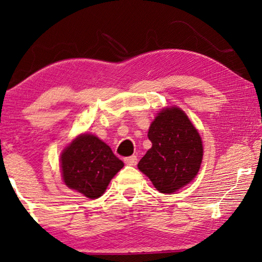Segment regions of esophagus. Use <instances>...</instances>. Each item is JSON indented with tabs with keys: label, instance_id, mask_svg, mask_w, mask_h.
<instances>
[{
	"label": "esophagus",
	"instance_id": "1",
	"mask_svg": "<svg viewBox=\"0 0 262 262\" xmlns=\"http://www.w3.org/2000/svg\"><path fill=\"white\" fill-rule=\"evenodd\" d=\"M123 162H125V164H127V165L134 166L137 163V158H136V156H129V157L123 158Z\"/></svg>",
	"mask_w": 262,
	"mask_h": 262
}]
</instances>
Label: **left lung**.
Wrapping results in <instances>:
<instances>
[{
  "instance_id": "1",
  "label": "left lung",
  "mask_w": 262,
  "mask_h": 262,
  "mask_svg": "<svg viewBox=\"0 0 262 262\" xmlns=\"http://www.w3.org/2000/svg\"><path fill=\"white\" fill-rule=\"evenodd\" d=\"M152 147L137 164L161 193L171 194L192 181L200 170L201 136L179 107L162 110L150 125Z\"/></svg>"
}]
</instances>
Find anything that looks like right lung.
I'll return each mask as SVG.
<instances>
[{"label":"right lung","instance_id":"right-lung-1","mask_svg":"<svg viewBox=\"0 0 262 262\" xmlns=\"http://www.w3.org/2000/svg\"><path fill=\"white\" fill-rule=\"evenodd\" d=\"M64 184L89 199H98L123 163L107 144L92 134L77 136L61 154Z\"/></svg>","mask_w":262,"mask_h":262}]
</instances>
